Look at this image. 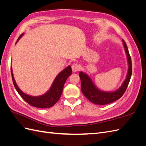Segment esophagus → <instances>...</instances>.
<instances>
[{"mask_svg": "<svg viewBox=\"0 0 146 146\" xmlns=\"http://www.w3.org/2000/svg\"><path fill=\"white\" fill-rule=\"evenodd\" d=\"M80 66L77 63H74L72 65V71L74 72L77 71V70L80 69Z\"/></svg>", "mask_w": 146, "mask_h": 146, "instance_id": "obj_1", "label": "esophagus"}]
</instances>
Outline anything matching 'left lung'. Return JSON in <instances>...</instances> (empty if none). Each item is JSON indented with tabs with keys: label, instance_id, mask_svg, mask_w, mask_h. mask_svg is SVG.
Listing matches in <instances>:
<instances>
[{
	"label": "left lung",
	"instance_id": "8db88e82",
	"mask_svg": "<svg viewBox=\"0 0 146 146\" xmlns=\"http://www.w3.org/2000/svg\"><path fill=\"white\" fill-rule=\"evenodd\" d=\"M123 44L124 46L128 59L129 69H128V72L125 80L123 82L122 86L116 91L113 92H105L101 91L96 86L94 83L92 82L90 77L86 74L83 72H79V77H80L81 80V88L83 94L88 100L94 104L106 105L112 103L116 100L120 99L126 91L131 78L132 66L131 57L126 43L124 41H123Z\"/></svg>",
	"mask_w": 146,
	"mask_h": 146
}]
</instances>
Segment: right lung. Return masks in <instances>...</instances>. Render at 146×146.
I'll use <instances>...</instances> for the list:
<instances>
[{
	"label": "right lung",
	"mask_w": 146,
	"mask_h": 146,
	"mask_svg": "<svg viewBox=\"0 0 146 146\" xmlns=\"http://www.w3.org/2000/svg\"><path fill=\"white\" fill-rule=\"evenodd\" d=\"M24 34L23 33L20 35L18 39H17V42L19 40V39ZM11 73L13 82L16 91L26 102L33 106V107L41 108H47L54 106L60 99L61 95L62 94L64 83L66 80H67L68 77H69L72 74V69L71 67L69 66L68 67L63 70L55 78L50 90L46 94L39 96H31L27 94H25L17 85L14 77H13L11 66Z\"/></svg>",
	"instance_id": "obj_1"
}]
</instances>
